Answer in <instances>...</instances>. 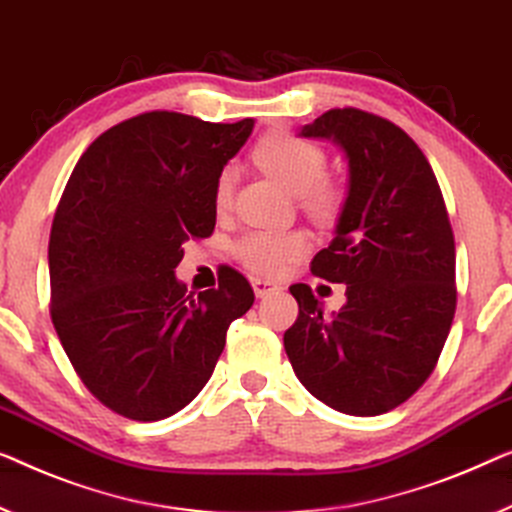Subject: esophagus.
<instances>
[{
	"instance_id": "1",
	"label": "esophagus",
	"mask_w": 512,
	"mask_h": 512,
	"mask_svg": "<svg viewBox=\"0 0 512 512\" xmlns=\"http://www.w3.org/2000/svg\"><path fill=\"white\" fill-rule=\"evenodd\" d=\"M250 282H253L255 296H259V299H262V296H266V294L276 292V289H280V287L276 285V282H273V280H266V278H253Z\"/></svg>"
}]
</instances>
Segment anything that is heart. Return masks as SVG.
<instances>
[{"instance_id": "b5f03b06", "label": "heart", "mask_w": 512, "mask_h": 512, "mask_svg": "<svg viewBox=\"0 0 512 512\" xmlns=\"http://www.w3.org/2000/svg\"><path fill=\"white\" fill-rule=\"evenodd\" d=\"M253 160L292 195H299L301 207L319 223H331L345 207V188L324 177L326 154L319 144L289 131H271L255 144ZM236 174L223 167L213 186V204L227 211L232 204ZM308 234L301 230L271 232L253 230L236 241L234 253L243 264L259 273H278L308 250Z\"/></svg>"}]
</instances>
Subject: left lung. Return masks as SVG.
<instances>
[{"instance_id": "left-lung-1", "label": "left lung", "mask_w": 512, "mask_h": 512, "mask_svg": "<svg viewBox=\"0 0 512 512\" xmlns=\"http://www.w3.org/2000/svg\"><path fill=\"white\" fill-rule=\"evenodd\" d=\"M301 135L333 140L349 160L335 239L310 264L315 276L345 282L347 303L326 317L308 285L289 287L299 317L285 352L317 400L342 414H386L432 375L455 317L444 195L418 144L379 114L333 108Z\"/></svg>"}]
</instances>
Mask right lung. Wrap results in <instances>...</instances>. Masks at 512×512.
<instances>
[{
    "label": "right lung",
    "instance_id": "obj_1",
    "mask_svg": "<svg viewBox=\"0 0 512 512\" xmlns=\"http://www.w3.org/2000/svg\"><path fill=\"white\" fill-rule=\"evenodd\" d=\"M255 121L211 124L154 110L98 135L50 230V317L94 398L131 421L177 414L207 384L253 287L227 269L188 294L183 241L216 227L213 186Z\"/></svg>",
    "mask_w": 512,
    "mask_h": 512
}]
</instances>
